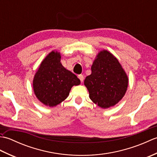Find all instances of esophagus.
Masks as SVG:
<instances>
[{
	"mask_svg": "<svg viewBox=\"0 0 157 157\" xmlns=\"http://www.w3.org/2000/svg\"><path fill=\"white\" fill-rule=\"evenodd\" d=\"M78 78L79 79V80L81 81V82H83V81H84V75H78Z\"/></svg>",
	"mask_w": 157,
	"mask_h": 157,
	"instance_id": "34e87169",
	"label": "esophagus"
}]
</instances>
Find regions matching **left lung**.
Wrapping results in <instances>:
<instances>
[{"label":"left lung","instance_id":"8db88e82","mask_svg":"<svg viewBox=\"0 0 157 157\" xmlns=\"http://www.w3.org/2000/svg\"><path fill=\"white\" fill-rule=\"evenodd\" d=\"M92 73L84 80L92 101L103 109L115 105L124 96L128 78L121 65L111 52L102 50L91 67Z\"/></svg>","mask_w":157,"mask_h":157}]
</instances>
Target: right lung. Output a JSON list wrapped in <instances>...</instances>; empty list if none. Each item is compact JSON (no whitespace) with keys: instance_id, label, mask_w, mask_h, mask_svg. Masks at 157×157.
<instances>
[{"instance_id":"add662e5","label":"right lung","mask_w":157,"mask_h":157,"mask_svg":"<svg viewBox=\"0 0 157 157\" xmlns=\"http://www.w3.org/2000/svg\"><path fill=\"white\" fill-rule=\"evenodd\" d=\"M61 54L52 51L42 61L33 79L36 97L46 106L53 107L67 98L73 86L80 80L61 63Z\"/></svg>"}]
</instances>
